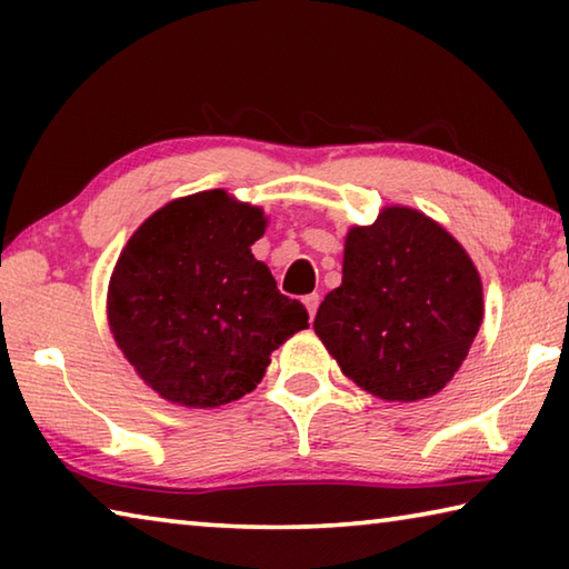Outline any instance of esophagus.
<instances>
[{
    "label": "esophagus",
    "mask_w": 569,
    "mask_h": 569,
    "mask_svg": "<svg viewBox=\"0 0 569 569\" xmlns=\"http://www.w3.org/2000/svg\"><path fill=\"white\" fill-rule=\"evenodd\" d=\"M319 293H308V296H303V303H306V308H308V319H316V311H319Z\"/></svg>",
    "instance_id": "esophagus-1"
}]
</instances>
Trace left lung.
<instances>
[{
	"mask_svg": "<svg viewBox=\"0 0 569 569\" xmlns=\"http://www.w3.org/2000/svg\"><path fill=\"white\" fill-rule=\"evenodd\" d=\"M481 319V278L459 240L421 210L387 206L346 233L341 286L313 331L356 387L407 403L455 379Z\"/></svg>",
	"mask_w": 569,
	"mask_h": 569,
	"instance_id": "8db88e82",
	"label": "left lung"
}]
</instances>
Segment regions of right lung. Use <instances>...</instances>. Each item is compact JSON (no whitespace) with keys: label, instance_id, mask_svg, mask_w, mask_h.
I'll use <instances>...</instances> for the list:
<instances>
[{"label":"right lung","instance_id":"right-lung-1","mask_svg":"<svg viewBox=\"0 0 569 569\" xmlns=\"http://www.w3.org/2000/svg\"><path fill=\"white\" fill-rule=\"evenodd\" d=\"M263 208L226 190L170 200L130 236L108 286L112 339L170 403L216 409L253 391L271 353L308 329L250 246Z\"/></svg>","mask_w":569,"mask_h":569}]
</instances>
